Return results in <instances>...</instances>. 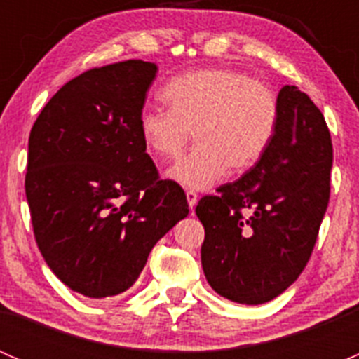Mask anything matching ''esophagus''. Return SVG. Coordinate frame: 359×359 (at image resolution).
Masks as SVG:
<instances>
[{"label": "esophagus", "instance_id": "esophagus-1", "mask_svg": "<svg viewBox=\"0 0 359 359\" xmlns=\"http://www.w3.org/2000/svg\"><path fill=\"white\" fill-rule=\"evenodd\" d=\"M186 198H187V203H189V208L194 210V206H196L198 203V194L194 193V191H187Z\"/></svg>", "mask_w": 359, "mask_h": 359}]
</instances>
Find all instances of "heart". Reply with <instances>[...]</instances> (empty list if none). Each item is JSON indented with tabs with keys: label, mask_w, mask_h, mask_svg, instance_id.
<instances>
[{
	"label": "heart",
	"mask_w": 359,
	"mask_h": 359,
	"mask_svg": "<svg viewBox=\"0 0 359 359\" xmlns=\"http://www.w3.org/2000/svg\"><path fill=\"white\" fill-rule=\"evenodd\" d=\"M170 109H144L137 128L144 149L172 161L194 135L196 147L166 172L186 189L203 191L227 172H245L260 161L280 121V102L264 83L233 69H200L173 78L163 88Z\"/></svg>",
	"instance_id": "heart-1"
}]
</instances>
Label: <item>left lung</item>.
Segmentation results:
<instances>
[{
    "mask_svg": "<svg viewBox=\"0 0 359 359\" xmlns=\"http://www.w3.org/2000/svg\"><path fill=\"white\" fill-rule=\"evenodd\" d=\"M280 121L266 154L236 182L201 198V266L219 295L269 302L299 278L330 200L334 149L321 111L297 86L278 93Z\"/></svg>",
    "mask_w": 359,
    "mask_h": 359,
    "instance_id": "1",
    "label": "left lung"
}]
</instances>
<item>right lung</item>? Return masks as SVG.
Returning a JSON list of instances; mask_svg holds the SVG:
<instances>
[{"mask_svg":"<svg viewBox=\"0 0 359 359\" xmlns=\"http://www.w3.org/2000/svg\"><path fill=\"white\" fill-rule=\"evenodd\" d=\"M156 72L144 60L90 69L48 100L29 135L36 243L53 274L90 299L128 290L154 245L189 213L137 128Z\"/></svg>","mask_w":359,"mask_h":359,"instance_id":"add662e5","label":"right lung"}]
</instances>
